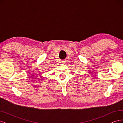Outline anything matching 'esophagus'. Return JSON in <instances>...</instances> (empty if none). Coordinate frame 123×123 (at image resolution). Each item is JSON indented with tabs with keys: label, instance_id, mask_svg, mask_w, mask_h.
<instances>
[{
	"label": "esophagus",
	"instance_id": "obj_1",
	"mask_svg": "<svg viewBox=\"0 0 123 123\" xmlns=\"http://www.w3.org/2000/svg\"><path fill=\"white\" fill-rule=\"evenodd\" d=\"M66 61L65 60H62L61 61V63H62V64H66Z\"/></svg>",
	"mask_w": 123,
	"mask_h": 123
}]
</instances>
